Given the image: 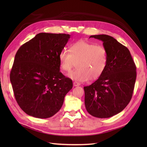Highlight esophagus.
<instances>
[{"label":"esophagus","instance_id":"34e87169","mask_svg":"<svg viewBox=\"0 0 147 147\" xmlns=\"http://www.w3.org/2000/svg\"><path fill=\"white\" fill-rule=\"evenodd\" d=\"M80 85V83H78V82H74L73 83V86H79Z\"/></svg>","mask_w":147,"mask_h":147}]
</instances>
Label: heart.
<instances>
[{
    "instance_id": "heart-1",
    "label": "heart",
    "mask_w": 147,
    "mask_h": 147,
    "mask_svg": "<svg viewBox=\"0 0 147 147\" xmlns=\"http://www.w3.org/2000/svg\"><path fill=\"white\" fill-rule=\"evenodd\" d=\"M59 61L61 69L65 72H69L77 62L78 69L67 76L74 81L84 82L90 78L97 79L104 73L107 64V51L102 45L80 40L70 45L69 52L61 51Z\"/></svg>"
}]
</instances>
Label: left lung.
Masks as SVG:
<instances>
[{
	"mask_svg": "<svg viewBox=\"0 0 147 147\" xmlns=\"http://www.w3.org/2000/svg\"><path fill=\"white\" fill-rule=\"evenodd\" d=\"M90 38L103 42L107 51V64L96 82L84 87L85 107L94 117H111L123 111L131 99L136 67L128 49L112 36L97 35Z\"/></svg>",
	"mask_w": 147,
	"mask_h": 147,
	"instance_id": "left-lung-1",
	"label": "left lung"
}]
</instances>
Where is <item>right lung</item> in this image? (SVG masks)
Here are the masks:
<instances>
[{"label": "right lung", "instance_id": "obj_1", "mask_svg": "<svg viewBox=\"0 0 147 147\" xmlns=\"http://www.w3.org/2000/svg\"><path fill=\"white\" fill-rule=\"evenodd\" d=\"M69 34L40 33L18 49L10 74L15 98L26 114L51 117L60 110L72 80L60 72L59 55Z\"/></svg>", "mask_w": 147, "mask_h": 147}]
</instances>
